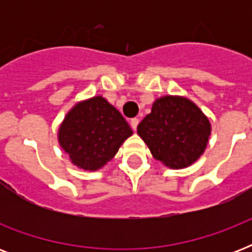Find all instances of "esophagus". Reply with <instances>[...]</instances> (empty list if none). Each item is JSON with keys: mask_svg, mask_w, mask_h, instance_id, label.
I'll return each mask as SVG.
<instances>
[{"mask_svg": "<svg viewBox=\"0 0 252 252\" xmlns=\"http://www.w3.org/2000/svg\"><path fill=\"white\" fill-rule=\"evenodd\" d=\"M138 123H140V120H138L137 118H134L130 120V126H132V129L136 132V129H137V126H138Z\"/></svg>", "mask_w": 252, "mask_h": 252, "instance_id": "34e87169", "label": "esophagus"}]
</instances>
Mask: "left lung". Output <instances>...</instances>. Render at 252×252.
I'll list each match as a JSON object with an SVG mask.
<instances>
[{"label": "left lung", "mask_w": 252, "mask_h": 252, "mask_svg": "<svg viewBox=\"0 0 252 252\" xmlns=\"http://www.w3.org/2000/svg\"><path fill=\"white\" fill-rule=\"evenodd\" d=\"M157 161L170 168L195 163L207 149L212 126L195 103L180 95H165L154 100L152 112L137 126Z\"/></svg>", "instance_id": "1"}]
</instances>
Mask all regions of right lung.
I'll list each match as a JSON object with an SVG mask.
<instances>
[{
    "label": "right lung",
    "instance_id": "add662e5",
    "mask_svg": "<svg viewBox=\"0 0 252 252\" xmlns=\"http://www.w3.org/2000/svg\"><path fill=\"white\" fill-rule=\"evenodd\" d=\"M132 134L122 114L102 95H96L77 102L66 112L57 140L73 165L96 171L115 157Z\"/></svg>",
    "mask_w": 252,
    "mask_h": 252
}]
</instances>
